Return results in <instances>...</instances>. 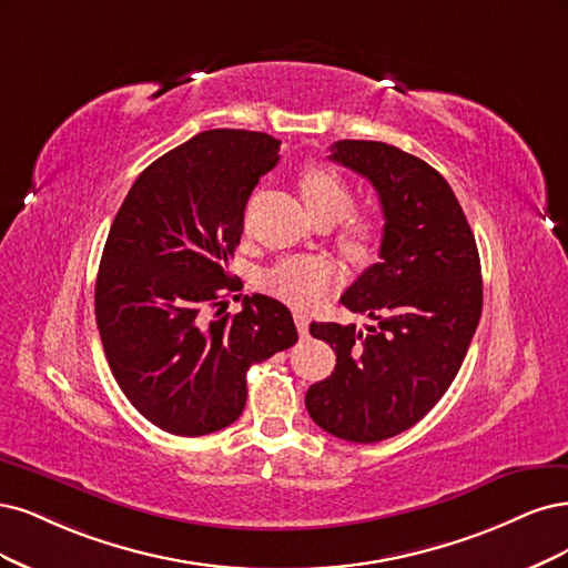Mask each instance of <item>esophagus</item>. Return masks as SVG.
Listing matches in <instances>:
<instances>
[{"instance_id": "1", "label": "esophagus", "mask_w": 568, "mask_h": 568, "mask_svg": "<svg viewBox=\"0 0 568 568\" xmlns=\"http://www.w3.org/2000/svg\"><path fill=\"white\" fill-rule=\"evenodd\" d=\"M295 323H297V331L302 337L308 335V316L302 314V311H295Z\"/></svg>"}]
</instances>
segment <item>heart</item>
<instances>
[{
  "mask_svg": "<svg viewBox=\"0 0 568 568\" xmlns=\"http://www.w3.org/2000/svg\"><path fill=\"white\" fill-rule=\"evenodd\" d=\"M302 197L311 216H333L335 222L342 219L354 205V193L344 176L325 164H311L300 179ZM382 233L379 219L371 212L352 214L346 219L339 233V245L344 254L354 262H365L373 257ZM335 276V266L331 260L318 254H297L273 264L262 276V287L268 295L278 297L287 304L308 306L316 304Z\"/></svg>",
  "mask_w": 568,
  "mask_h": 568,
  "instance_id": "heart-1",
  "label": "heart"
}]
</instances>
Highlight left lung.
I'll list each match as a JSON object with an SVG mask.
<instances>
[{
  "label": "left lung",
  "instance_id": "8db88e82",
  "mask_svg": "<svg viewBox=\"0 0 568 568\" xmlns=\"http://www.w3.org/2000/svg\"><path fill=\"white\" fill-rule=\"evenodd\" d=\"M331 153L371 181L382 205L379 262L342 295L377 327L311 323L308 333L333 346L337 365L311 384L304 404L327 434L377 444L419 423L460 371L481 318V262L453 189L425 160L352 139Z\"/></svg>",
  "mask_w": 568,
  "mask_h": 568
}]
</instances>
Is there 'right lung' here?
I'll use <instances>...</instances> for the list:
<instances>
[{
    "mask_svg": "<svg viewBox=\"0 0 568 568\" xmlns=\"http://www.w3.org/2000/svg\"><path fill=\"white\" fill-rule=\"evenodd\" d=\"M278 149L262 132H200L149 164L115 214L97 325L120 389L162 432L229 427L245 408L250 365L297 342L278 300L243 297L241 314H226V297L241 290L229 262L247 197L276 168Z\"/></svg>",
    "mask_w": 568,
    "mask_h": 568,
    "instance_id": "right-lung-1",
    "label": "right lung"
}]
</instances>
